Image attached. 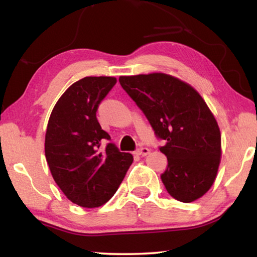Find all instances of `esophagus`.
Here are the masks:
<instances>
[{
  "mask_svg": "<svg viewBox=\"0 0 257 257\" xmlns=\"http://www.w3.org/2000/svg\"><path fill=\"white\" fill-rule=\"evenodd\" d=\"M149 152H151V151H149L147 147H141V148L137 149L136 154H137V155H141V156H146V155H148Z\"/></svg>",
  "mask_w": 257,
  "mask_h": 257,
  "instance_id": "34e87169",
  "label": "esophagus"
}]
</instances>
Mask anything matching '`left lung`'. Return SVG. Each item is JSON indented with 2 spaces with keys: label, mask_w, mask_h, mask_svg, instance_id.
<instances>
[{
  "label": "left lung",
  "mask_w": 257,
  "mask_h": 257,
  "mask_svg": "<svg viewBox=\"0 0 257 257\" xmlns=\"http://www.w3.org/2000/svg\"><path fill=\"white\" fill-rule=\"evenodd\" d=\"M120 85L146 115L167 157L161 175L171 197L192 202L211 188L221 156L218 123L194 88L167 74L120 76Z\"/></svg>",
  "instance_id": "left-lung-1"
}]
</instances>
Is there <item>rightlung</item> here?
<instances>
[{"label": "right lung", "instance_id": "right-lung-1", "mask_svg": "<svg viewBox=\"0 0 257 257\" xmlns=\"http://www.w3.org/2000/svg\"><path fill=\"white\" fill-rule=\"evenodd\" d=\"M116 83L109 76H88L72 84L51 111L45 155L57 185L77 206L95 208L118 190L134 157L112 143L100 149L109 134L101 128L96 111Z\"/></svg>", "mask_w": 257, "mask_h": 257}]
</instances>
